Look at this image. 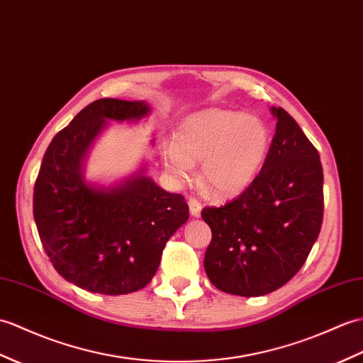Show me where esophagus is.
<instances>
[{
  "label": "esophagus",
  "instance_id": "34e87169",
  "mask_svg": "<svg viewBox=\"0 0 363 363\" xmlns=\"http://www.w3.org/2000/svg\"><path fill=\"white\" fill-rule=\"evenodd\" d=\"M189 207H190V215L193 218H199L201 216L202 206H201V202L196 198H190L189 199Z\"/></svg>",
  "mask_w": 363,
  "mask_h": 363
}]
</instances>
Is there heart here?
<instances>
[{
    "instance_id": "obj_1",
    "label": "heart",
    "mask_w": 363,
    "mask_h": 363,
    "mask_svg": "<svg viewBox=\"0 0 363 363\" xmlns=\"http://www.w3.org/2000/svg\"><path fill=\"white\" fill-rule=\"evenodd\" d=\"M271 130L254 114L212 108L190 114L178 125L176 142H164L161 156L176 178H187L202 161L201 184L215 196L249 189L271 148Z\"/></svg>"
}]
</instances>
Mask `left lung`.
<instances>
[{
	"instance_id": "left-lung-1",
	"label": "left lung",
	"mask_w": 363,
	"mask_h": 363,
	"mask_svg": "<svg viewBox=\"0 0 363 363\" xmlns=\"http://www.w3.org/2000/svg\"><path fill=\"white\" fill-rule=\"evenodd\" d=\"M271 111L277 128L257 179L238 198L201 212L212 229L206 274L233 296L259 297L281 288L305 264L322 229L318 151L283 108Z\"/></svg>"
}]
</instances>
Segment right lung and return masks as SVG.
<instances>
[{"label": "right lung", "mask_w": 363, "mask_h": 363, "mask_svg": "<svg viewBox=\"0 0 363 363\" xmlns=\"http://www.w3.org/2000/svg\"><path fill=\"white\" fill-rule=\"evenodd\" d=\"M150 109L138 100H96L55 134L43 156L33 220L55 271L85 291L122 296L145 288L167 241L189 220L184 196L159 187L145 168L113 187L83 174L108 121L139 122Z\"/></svg>", "instance_id": "obj_1"}]
</instances>
